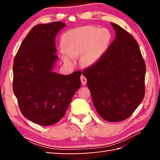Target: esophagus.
Returning <instances> with one entry per match:
<instances>
[{
  "label": "esophagus",
  "mask_w": 160,
  "mask_h": 160,
  "mask_svg": "<svg viewBox=\"0 0 160 160\" xmlns=\"http://www.w3.org/2000/svg\"><path fill=\"white\" fill-rule=\"evenodd\" d=\"M80 79H81V82H82V84L83 85H85L86 84H87V79H86V78L83 75H82L80 76Z\"/></svg>",
  "instance_id": "esophagus-1"
}]
</instances>
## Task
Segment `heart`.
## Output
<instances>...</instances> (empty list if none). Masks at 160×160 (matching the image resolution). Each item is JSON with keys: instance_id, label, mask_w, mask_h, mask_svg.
<instances>
[{"instance_id": "heart-1", "label": "heart", "mask_w": 160, "mask_h": 160, "mask_svg": "<svg viewBox=\"0 0 160 160\" xmlns=\"http://www.w3.org/2000/svg\"><path fill=\"white\" fill-rule=\"evenodd\" d=\"M110 34L106 29L92 26L71 29L61 37V45L65 51L61 58L68 65H72L75 58L80 56L81 63L91 66L101 58L109 44Z\"/></svg>"}]
</instances>
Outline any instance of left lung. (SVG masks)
<instances>
[{"label": "left lung", "mask_w": 160, "mask_h": 160, "mask_svg": "<svg viewBox=\"0 0 160 160\" xmlns=\"http://www.w3.org/2000/svg\"><path fill=\"white\" fill-rule=\"evenodd\" d=\"M116 37L95 63L82 70L97 112L105 121L129 118L145 96L146 67L134 37L111 22Z\"/></svg>", "instance_id": "1"}]
</instances>
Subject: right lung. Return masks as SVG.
<instances>
[{
    "label": "right lung",
    "instance_id": "right-lung-1",
    "mask_svg": "<svg viewBox=\"0 0 160 160\" xmlns=\"http://www.w3.org/2000/svg\"><path fill=\"white\" fill-rule=\"evenodd\" d=\"M64 27L62 22L35 25L14 58L12 89L19 107L25 118L41 126L63 117L81 85L80 70L68 75L52 71L58 58L55 38Z\"/></svg>",
    "mask_w": 160,
    "mask_h": 160
}]
</instances>
